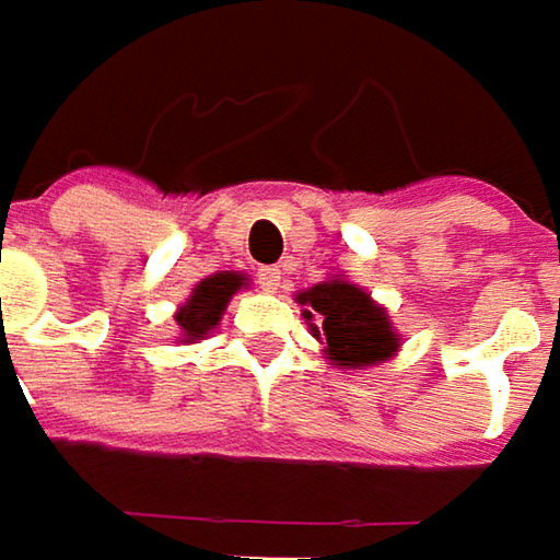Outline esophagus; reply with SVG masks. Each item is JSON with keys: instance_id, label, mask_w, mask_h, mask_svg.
<instances>
[{"instance_id": "1", "label": "esophagus", "mask_w": 560, "mask_h": 560, "mask_svg": "<svg viewBox=\"0 0 560 560\" xmlns=\"http://www.w3.org/2000/svg\"><path fill=\"white\" fill-rule=\"evenodd\" d=\"M280 268H261L258 270V287L265 292H277L280 290Z\"/></svg>"}]
</instances>
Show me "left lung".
Here are the masks:
<instances>
[{
	"label": "left lung",
	"instance_id": "8db88e82",
	"mask_svg": "<svg viewBox=\"0 0 560 560\" xmlns=\"http://www.w3.org/2000/svg\"><path fill=\"white\" fill-rule=\"evenodd\" d=\"M305 305V320L312 334L324 342V355L346 371H361L380 364L398 352V334L386 308H380L371 292L349 283L342 273L334 280L314 283L295 295Z\"/></svg>",
	"mask_w": 560,
	"mask_h": 560
}]
</instances>
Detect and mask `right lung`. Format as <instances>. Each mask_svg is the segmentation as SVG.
Returning <instances> with one entry per match:
<instances>
[{"mask_svg": "<svg viewBox=\"0 0 560 560\" xmlns=\"http://www.w3.org/2000/svg\"><path fill=\"white\" fill-rule=\"evenodd\" d=\"M243 287H246V273H240V270H218V273L205 277L174 314V320L180 327V342H196L211 334L218 327L221 314L226 312V302Z\"/></svg>", "mask_w": 560, "mask_h": 560, "instance_id": "add662e5", "label": "right lung"}]
</instances>
